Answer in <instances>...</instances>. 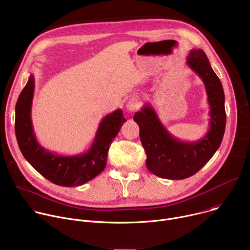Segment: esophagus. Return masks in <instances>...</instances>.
<instances>
[{
	"instance_id": "34e87169",
	"label": "esophagus",
	"mask_w": 250,
	"mask_h": 250,
	"mask_svg": "<svg viewBox=\"0 0 250 250\" xmlns=\"http://www.w3.org/2000/svg\"><path fill=\"white\" fill-rule=\"evenodd\" d=\"M140 106V101L138 98L136 97H132L128 100L127 104H126V108L129 112H134L136 111Z\"/></svg>"
}]
</instances>
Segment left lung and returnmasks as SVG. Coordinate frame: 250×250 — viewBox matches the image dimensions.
<instances>
[{
    "label": "left lung",
    "mask_w": 250,
    "mask_h": 250,
    "mask_svg": "<svg viewBox=\"0 0 250 250\" xmlns=\"http://www.w3.org/2000/svg\"><path fill=\"white\" fill-rule=\"evenodd\" d=\"M186 63L202 79L207 92L209 127L206 135L196 141L177 139L163 125L150 104H146L133 116L147 155L146 167L164 179L181 180L196 174L219 149L226 129L223 85L206 53L202 49H192Z\"/></svg>",
    "instance_id": "1"
}]
</instances>
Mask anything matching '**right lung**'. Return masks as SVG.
Wrapping results in <instances>:
<instances>
[{
  "mask_svg": "<svg viewBox=\"0 0 250 250\" xmlns=\"http://www.w3.org/2000/svg\"><path fill=\"white\" fill-rule=\"evenodd\" d=\"M34 78L30 74L16 104L15 130L19 147L27 162L50 182L63 187L81 186L98 176L106 165L110 146L126 122L121 109L100 123L91 147L84 153L64 156L48 151L35 138L31 122Z\"/></svg>",
  "mask_w": 250,
  "mask_h": 250,
  "instance_id": "right-lung-1",
  "label": "right lung"
}]
</instances>
